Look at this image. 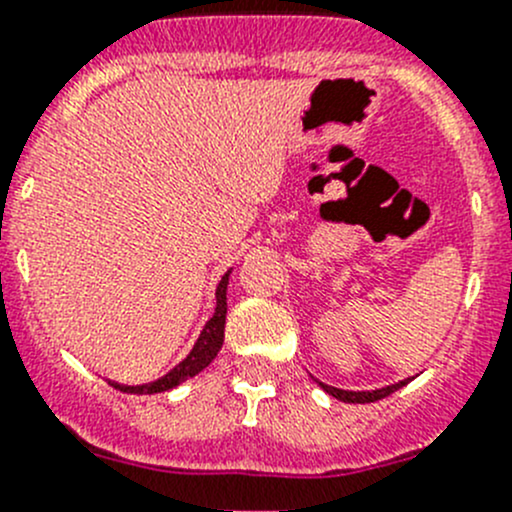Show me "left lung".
<instances>
[{
	"label": "left lung",
	"instance_id": "obj_1",
	"mask_svg": "<svg viewBox=\"0 0 512 512\" xmlns=\"http://www.w3.org/2000/svg\"><path fill=\"white\" fill-rule=\"evenodd\" d=\"M409 381L411 379H404V381H399V384H391V386H384V389H374V391H344V389H337V386L322 384V381H317V384L322 386L329 396L344 401V404H371V401H379V399H384V396L399 391L401 386H406Z\"/></svg>",
	"mask_w": 512,
	"mask_h": 512
}]
</instances>
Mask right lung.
<instances>
[{"instance_id":"add662e5","label":"right lung","mask_w":512,"mask_h":512,"mask_svg":"<svg viewBox=\"0 0 512 512\" xmlns=\"http://www.w3.org/2000/svg\"><path fill=\"white\" fill-rule=\"evenodd\" d=\"M227 280H230V272H225L223 280H220L218 292H215V314L210 317V322L205 324L203 332H200L198 342H195L193 352L185 356L175 369H170L168 374L160 376V379L151 381V384H141V386H123V384H113L118 391H126V394H160V391H168L175 389L178 384L183 381L193 379L195 374L205 369L210 361L215 359L223 347V339H225V314H227Z\"/></svg>"}]
</instances>
